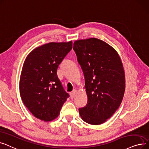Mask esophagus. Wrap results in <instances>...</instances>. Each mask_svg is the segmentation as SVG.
<instances>
[{
    "label": "esophagus",
    "mask_w": 149,
    "mask_h": 149,
    "mask_svg": "<svg viewBox=\"0 0 149 149\" xmlns=\"http://www.w3.org/2000/svg\"><path fill=\"white\" fill-rule=\"evenodd\" d=\"M76 92H77V91L76 90H74L72 92H71L70 93V97L71 98H73L75 96H76Z\"/></svg>",
    "instance_id": "obj_1"
}]
</instances>
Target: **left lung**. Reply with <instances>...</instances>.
<instances>
[{"mask_svg":"<svg viewBox=\"0 0 149 149\" xmlns=\"http://www.w3.org/2000/svg\"><path fill=\"white\" fill-rule=\"evenodd\" d=\"M73 49L85 78L87 104L79 109L83 121L101 124L121 104L125 88V72L116 49L101 39L74 41Z\"/></svg>","mask_w":149,"mask_h":149,"instance_id":"8db88e82","label":"left lung"}]
</instances>
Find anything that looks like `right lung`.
Segmentation results:
<instances>
[{
  "label": "right lung",
  "mask_w": 149,
  "mask_h": 149,
  "mask_svg": "<svg viewBox=\"0 0 149 149\" xmlns=\"http://www.w3.org/2000/svg\"><path fill=\"white\" fill-rule=\"evenodd\" d=\"M72 48V41L49 42L28 54L21 72L19 90L32 114L45 122L57 118L69 95L57 76L59 65Z\"/></svg>",
  "instance_id": "add662e5"
}]
</instances>
